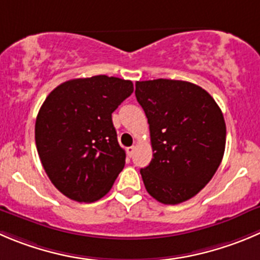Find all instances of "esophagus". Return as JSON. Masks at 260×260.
<instances>
[{
	"mask_svg": "<svg viewBox=\"0 0 260 260\" xmlns=\"http://www.w3.org/2000/svg\"><path fill=\"white\" fill-rule=\"evenodd\" d=\"M134 150H135L134 145H132V147H127V148H126V154H127V157H132V155L134 154Z\"/></svg>",
	"mask_w": 260,
	"mask_h": 260,
	"instance_id": "obj_1",
	"label": "esophagus"
}]
</instances>
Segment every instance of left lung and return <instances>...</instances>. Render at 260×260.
Returning a JSON list of instances; mask_svg holds the SVG:
<instances>
[{"label": "left lung", "mask_w": 260, "mask_h": 260, "mask_svg": "<svg viewBox=\"0 0 260 260\" xmlns=\"http://www.w3.org/2000/svg\"><path fill=\"white\" fill-rule=\"evenodd\" d=\"M135 95L148 118L153 158L140 170L147 191L179 204L206 186L223 158L226 123L208 91L189 81H137Z\"/></svg>", "instance_id": "obj_1"}]
</instances>
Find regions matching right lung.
<instances>
[{
	"instance_id": "add662e5",
	"label": "right lung",
	"mask_w": 260,
	"mask_h": 260,
	"mask_svg": "<svg viewBox=\"0 0 260 260\" xmlns=\"http://www.w3.org/2000/svg\"><path fill=\"white\" fill-rule=\"evenodd\" d=\"M133 91L130 80L97 75L65 81L46 98L36 121L37 150L65 197L91 203L111 190L126 158L112 112Z\"/></svg>"
}]
</instances>
